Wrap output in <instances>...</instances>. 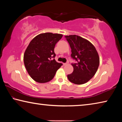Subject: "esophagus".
Here are the masks:
<instances>
[{
  "instance_id": "1",
  "label": "esophagus",
  "mask_w": 122,
  "mask_h": 122,
  "mask_svg": "<svg viewBox=\"0 0 122 122\" xmlns=\"http://www.w3.org/2000/svg\"><path fill=\"white\" fill-rule=\"evenodd\" d=\"M66 65H67V63H63V66H66Z\"/></svg>"
}]
</instances>
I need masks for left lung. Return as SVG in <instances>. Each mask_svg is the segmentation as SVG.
Instances as JSON below:
<instances>
[{
    "label": "left lung",
    "instance_id": "1",
    "mask_svg": "<svg viewBox=\"0 0 122 122\" xmlns=\"http://www.w3.org/2000/svg\"><path fill=\"white\" fill-rule=\"evenodd\" d=\"M71 49V57L77 61L72 63V74L67 75L69 81L76 84L88 82L96 74L100 65V57L95 47L90 41L76 35L66 36Z\"/></svg>",
    "mask_w": 122,
    "mask_h": 122
}]
</instances>
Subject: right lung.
<instances>
[{
	"mask_svg": "<svg viewBox=\"0 0 122 122\" xmlns=\"http://www.w3.org/2000/svg\"><path fill=\"white\" fill-rule=\"evenodd\" d=\"M63 35L45 33L36 36L27 47L24 55V62L29 75L38 83H46L54 77L62 64L54 59V48Z\"/></svg>",
	"mask_w": 122,
	"mask_h": 122,
	"instance_id": "add662e5",
	"label": "right lung"
}]
</instances>
